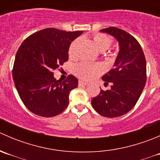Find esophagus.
I'll use <instances>...</instances> for the list:
<instances>
[{
	"label": "esophagus",
	"mask_w": 160,
	"mask_h": 160,
	"mask_svg": "<svg viewBox=\"0 0 160 160\" xmlns=\"http://www.w3.org/2000/svg\"><path fill=\"white\" fill-rule=\"evenodd\" d=\"M88 83L86 81H83V80H79V86H85V85H88Z\"/></svg>",
	"instance_id": "34e87169"
}]
</instances>
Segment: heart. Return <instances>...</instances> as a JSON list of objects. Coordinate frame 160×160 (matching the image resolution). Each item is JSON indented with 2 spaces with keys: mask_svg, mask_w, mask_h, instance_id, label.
<instances>
[{
  "mask_svg": "<svg viewBox=\"0 0 160 160\" xmlns=\"http://www.w3.org/2000/svg\"><path fill=\"white\" fill-rule=\"evenodd\" d=\"M92 42L97 49L100 52H104L108 49L112 44L111 37L105 34L96 33L92 36ZM79 43V39H76L71 43L69 49V55L73 57L74 49ZM102 72V67L98 64L90 63L88 62H81L77 64L74 68V72L79 77L84 80H91Z\"/></svg>",
  "mask_w": 160,
  "mask_h": 160,
  "instance_id": "obj_1",
  "label": "heart"
}]
</instances>
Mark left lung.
I'll use <instances>...</instances> for the list:
<instances>
[{
	"mask_svg": "<svg viewBox=\"0 0 160 160\" xmlns=\"http://www.w3.org/2000/svg\"><path fill=\"white\" fill-rule=\"evenodd\" d=\"M117 39L119 52L114 68L102 77L111 89L101 92L91 101L94 110L107 118H116L128 113L138 101L146 82V62L138 42L125 31L115 28H104Z\"/></svg>",
	"mask_w": 160,
	"mask_h": 160,
	"instance_id": "left-lung-1",
	"label": "left lung"
}]
</instances>
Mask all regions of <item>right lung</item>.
Instances as JSON below:
<instances>
[{
  "instance_id": "1",
  "label": "right lung",
  "mask_w": 160,
  "mask_h": 160,
  "mask_svg": "<svg viewBox=\"0 0 160 160\" xmlns=\"http://www.w3.org/2000/svg\"><path fill=\"white\" fill-rule=\"evenodd\" d=\"M82 31L65 32L46 28L32 34L16 53L12 76L19 97L31 112L42 117H54L68 106L70 92L78 80L69 75L56 80L52 70L69 59V48Z\"/></svg>"
}]
</instances>
